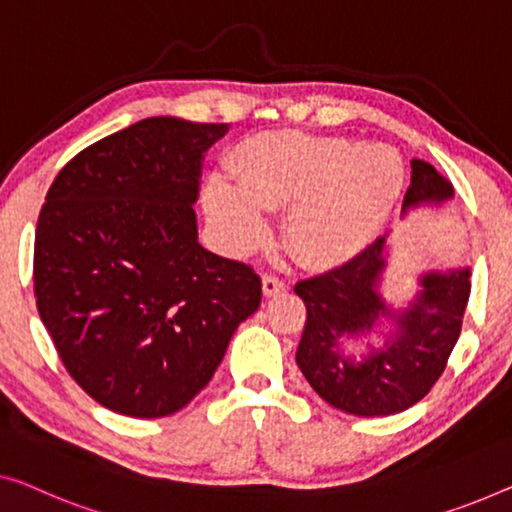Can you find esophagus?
<instances>
[{
  "label": "esophagus",
  "instance_id": "esophagus-1",
  "mask_svg": "<svg viewBox=\"0 0 512 512\" xmlns=\"http://www.w3.org/2000/svg\"><path fill=\"white\" fill-rule=\"evenodd\" d=\"M262 289H264L266 296H276V294H280V292H285L287 285H285V280H280V278H276V276H264Z\"/></svg>",
  "mask_w": 512,
  "mask_h": 512
}]
</instances>
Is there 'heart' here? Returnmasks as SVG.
I'll use <instances>...</instances> for the list:
<instances>
[{"label":"heart","instance_id":"obj_1","mask_svg":"<svg viewBox=\"0 0 512 512\" xmlns=\"http://www.w3.org/2000/svg\"><path fill=\"white\" fill-rule=\"evenodd\" d=\"M239 188L213 177L204 207L234 250L264 241L259 209H289L282 239L299 262L329 266L354 257L388 218L404 183L402 156L388 144L347 137L264 133L232 158Z\"/></svg>","mask_w":512,"mask_h":512}]
</instances>
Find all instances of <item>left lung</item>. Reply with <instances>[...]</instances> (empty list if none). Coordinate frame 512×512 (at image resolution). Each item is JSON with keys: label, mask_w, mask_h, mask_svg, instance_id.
I'll list each match as a JSON object with an SVG mask.
<instances>
[{"label": "left lung", "mask_w": 512, "mask_h": 512, "mask_svg": "<svg viewBox=\"0 0 512 512\" xmlns=\"http://www.w3.org/2000/svg\"><path fill=\"white\" fill-rule=\"evenodd\" d=\"M451 197V181L425 160H411L402 213ZM384 248L381 236L338 269L294 287L308 312L296 363L319 398L354 416L398 414L432 391L460 338L471 294L467 266L430 271L421 276V292L407 310L388 308L377 292ZM381 318L396 326L384 350H371L361 362L341 352L342 339L369 332Z\"/></svg>", "instance_id": "obj_1"}]
</instances>
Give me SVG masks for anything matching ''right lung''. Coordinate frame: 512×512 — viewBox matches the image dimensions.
Listing matches in <instances>:
<instances>
[{
    "label": "right lung",
    "mask_w": 512,
    "mask_h": 512,
    "mask_svg": "<svg viewBox=\"0 0 512 512\" xmlns=\"http://www.w3.org/2000/svg\"><path fill=\"white\" fill-rule=\"evenodd\" d=\"M225 133L137 121L68 160L38 213V315L68 375L117 414L186 407L262 303L253 266L197 243L202 158Z\"/></svg>",
    "instance_id": "obj_1"
}]
</instances>
